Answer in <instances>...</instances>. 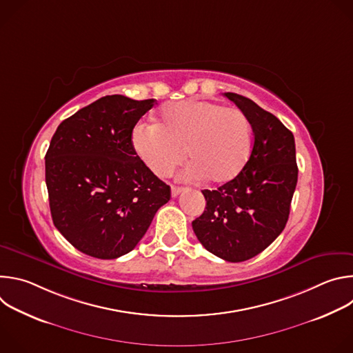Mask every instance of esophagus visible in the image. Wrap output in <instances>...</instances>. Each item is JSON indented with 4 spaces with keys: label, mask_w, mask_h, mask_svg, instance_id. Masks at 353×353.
Returning a JSON list of instances; mask_svg holds the SVG:
<instances>
[{
    "label": "esophagus",
    "mask_w": 353,
    "mask_h": 353,
    "mask_svg": "<svg viewBox=\"0 0 353 353\" xmlns=\"http://www.w3.org/2000/svg\"><path fill=\"white\" fill-rule=\"evenodd\" d=\"M184 190H185L184 187H177V185H173V187H172V196H177V195H180V194H181Z\"/></svg>",
    "instance_id": "esophagus-1"
}]
</instances>
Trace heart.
I'll use <instances>...</instances> for the list:
<instances>
[{
  "label": "heart",
  "mask_w": 353,
  "mask_h": 353,
  "mask_svg": "<svg viewBox=\"0 0 353 353\" xmlns=\"http://www.w3.org/2000/svg\"><path fill=\"white\" fill-rule=\"evenodd\" d=\"M138 157L154 174L169 176L184 158V177L225 183L247 163L253 148L248 117L239 109L204 99L166 106L155 125L141 124L132 132Z\"/></svg>",
  "instance_id": "obj_1"
}]
</instances>
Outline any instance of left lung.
Returning a JSON list of instances; mask_svg holds the SVG:
<instances>
[{
  "mask_svg": "<svg viewBox=\"0 0 353 353\" xmlns=\"http://www.w3.org/2000/svg\"><path fill=\"white\" fill-rule=\"evenodd\" d=\"M225 96L248 117L254 143L243 170L216 190H203L204 214L192 229L210 253L229 261L253 259L285 229L297 183L293 134L270 112L237 93Z\"/></svg>",
  "mask_w": 353,
  "mask_h": 353,
  "instance_id": "obj_1",
  "label": "left lung"
}]
</instances>
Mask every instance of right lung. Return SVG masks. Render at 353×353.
<instances>
[{
    "label": "right lung",
    "mask_w": 353,
    "mask_h": 353,
    "mask_svg": "<svg viewBox=\"0 0 353 353\" xmlns=\"http://www.w3.org/2000/svg\"><path fill=\"white\" fill-rule=\"evenodd\" d=\"M157 100L100 97L65 119L46 154L50 211L59 232L83 254L121 257L138 244L170 187L139 159L138 120Z\"/></svg>",
    "instance_id": "1"
}]
</instances>
